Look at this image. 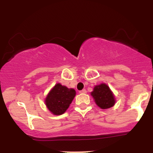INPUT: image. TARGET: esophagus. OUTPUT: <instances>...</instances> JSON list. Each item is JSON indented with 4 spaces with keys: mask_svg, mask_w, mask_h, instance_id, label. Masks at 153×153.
<instances>
[{
    "mask_svg": "<svg viewBox=\"0 0 153 153\" xmlns=\"http://www.w3.org/2000/svg\"><path fill=\"white\" fill-rule=\"evenodd\" d=\"M79 93H80V94H86L87 91H86V90H85V89H82V91H79Z\"/></svg>",
    "mask_w": 153,
    "mask_h": 153,
    "instance_id": "1",
    "label": "esophagus"
}]
</instances>
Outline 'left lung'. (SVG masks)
Segmentation results:
<instances>
[{
    "label": "left lung",
    "mask_w": 153,
    "mask_h": 153,
    "mask_svg": "<svg viewBox=\"0 0 153 153\" xmlns=\"http://www.w3.org/2000/svg\"><path fill=\"white\" fill-rule=\"evenodd\" d=\"M91 94L97 106L102 109L109 108L115 104L114 96L106 84L96 85Z\"/></svg>",
    "instance_id": "8db88e82"
}]
</instances>
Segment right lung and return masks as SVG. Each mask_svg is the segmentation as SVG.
<instances>
[{"label":"right lung","mask_w":153,"mask_h":153,"mask_svg":"<svg viewBox=\"0 0 153 153\" xmlns=\"http://www.w3.org/2000/svg\"><path fill=\"white\" fill-rule=\"evenodd\" d=\"M73 88H68L60 83L52 88L45 99V104L50 111L54 115H61L68 109L75 96Z\"/></svg>","instance_id":"obj_1"}]
</instances>
